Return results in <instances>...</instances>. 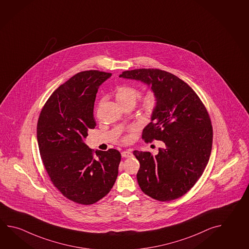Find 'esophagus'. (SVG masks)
<instances>
[{
  "instance_id": "esophagus-1",
  "label": "esophagus",
  "mask_w": 249,
  "mask_h": 249,
  "mask_svg": "<svg viewBox=\"0 0 249 249\" xmlns=\"http://www.w3.org/2000/svg\"><path fill=\"white\" fill-rule=\"evenodd\" d=\"M132 152H131V151H129V150H127V151H124V152H122V156L123 158L132 157Z\"/></svg>"
}]
</instances>
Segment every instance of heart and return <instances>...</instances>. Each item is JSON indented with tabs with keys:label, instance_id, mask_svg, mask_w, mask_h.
Masks as SVG:
<instances>
[{
	"label": "heart",
	"instance_id": "b5f03b06",
	"mask_svg": "<svg viewBox=\"0 0 249 249\" xmlns=\"http://www.w3.org/2000/svg\"><path fill=\"white\" fill-rule=\"evenodd\" d=\"M139 97V91L135 88L128 86H123L118 88L116 91V99L121 105L126 103H136L137 97ZM156 106V98L155 96L150 93L144 97L142 102V108L147 113H151Z\"/></svg>",
	"mask_w": 249,
	"mask_h": 249
}]
</instances>
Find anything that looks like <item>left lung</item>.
<instances>
[{"instance_id": "left-lung-1", "label": "left lung", "mask_w": 249, "mask_h": 249, "mask_svg": "<svg viewBox=\"0 0 249 249\" xmlns=\"http://www.w3.org/2000/svg\"><path fill=\"white\" fill-rule=\"evenodd\" d=\"M119 77L141 81L156 98L142 136L162 141L164 147L156 155L133 152L140 162L139 186L160 201L180 198L201 177L211 154L213 130L206 108L187 83L168 71L136 69Z\"/></svg>"}]
</instances>
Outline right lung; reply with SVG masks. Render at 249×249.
<instances>
[{"mask_svg": "<svg viewBox=\"0 0 249 249\" xmlns=\"http://www.w3.org/2000/svg\"><path fill=\"white\" fill-rule=\"evenodd\" d=\"M112 76L105 71H81L58 87L48 99L37 124L41 160L51 182L76 203L90 205L104 198L116 181L121 153L87 145L97 89Z\"/></svg>", "mask_w": 249, "mask_h": 249, "instance_id": "1", "label": "right lung"}]
</instances>
